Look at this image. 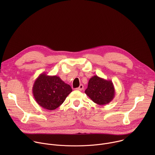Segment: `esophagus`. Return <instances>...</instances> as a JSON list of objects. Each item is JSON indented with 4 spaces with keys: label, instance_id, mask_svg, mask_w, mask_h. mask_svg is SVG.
I'll return each mask as SVG.
<instances>
[{
    "label": "esophagus",
    "instance_id": "obj_1",
    "mask_svg": "<svg viewBox=\"0 0 155 155\" xmlns=\"http://www.w3.org/2000/svg\"><path fill=\"white\" fill-rule=\"evenodd\" d=\"M83 90V84H80V86L77 88V90H78V91H81Z\"/></svg>",
    "mask_w": 155,
    "mask_h": 155
}]
</instances>
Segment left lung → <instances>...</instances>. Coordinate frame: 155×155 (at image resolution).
<instances>
[{
  "label": "left lung",
  "mask_w": 155,
  "mask_h": 155,
  "mask_svg": "<svg viewBox=\"0 0 155 155\" xmlns=\"http://www.w3.org/2000/svg\"><path fill=\"white\" fill-rule=\"evenodd\" d=\"M84 93L94 103L101 105L110 103L115 95L112 81L97 75H94L90 79Z\"/></svg>",
  "instance_id": "1"
}]
</instances>
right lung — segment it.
Wrapping results in <instances>:
<instances>
[{"instance_id": "right-lung-1", "label": "right lung", "mask_w": 155, "mask_h": 155, "mask_svg": "<svg viewBox=\"0 0 155 155\" xmlns=\"http://www.w3.org/2000/svg\"><path fill=\"white\" fill-rule=\"evenodd\" d=\"M72 91L71 86L56 75L42 73L35 80L32 93L37 103L42 108L53 110L60 106Z\"/></svg>"}]
</instances>
